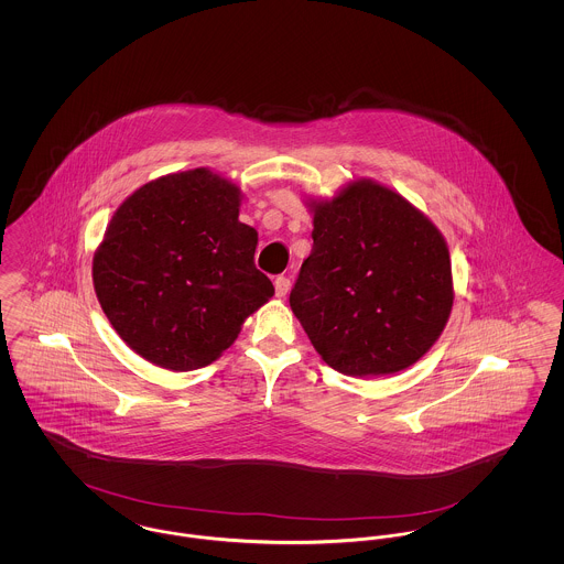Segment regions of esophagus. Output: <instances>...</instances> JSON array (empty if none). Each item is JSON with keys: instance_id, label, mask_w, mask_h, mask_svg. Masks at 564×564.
I'll list each match as a JSON object with an SVG mask.
<instances>
[{"instance_id": "1", "label": "esophagus", "mask_w": 564, "mask_h": 564, "mask_svg": "<svg viewBox=\"0 0 564 564\" xmlns=\"http://www.w3.org/2000/svg\"><path fill=\"white\" fill-rule=\"evenodd\" d=\"M290 288H292V281H290L288 276H283V274H281V276H276V279H274V292H276L279 297H285L288 292H290Z\"/></svg>"}]
</instances>
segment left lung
<instances>
[{"mask_svg":"<svg viewBox=\"0 0 564 564\" xmlns=\"http://www.w3.org/2000/svg\"><path fill=\"white\" fill-rule=\"evenodd\" d=\"M308 207L313 251L290 306L313 347L347 376L410 368L435 345L453 311V269L442 232L375 180H355Z\"/></svg>","mask_w":564,"mask_h":564,"instance_id":"left-lung-1","label":"left lung"}]
</instances>
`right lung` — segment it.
<instances>
[{"instance_id":"right-lung-1","label":"right lung","mask_w":564,"mask_h":564,"mask_svg":"<svg viewBox=\"0 0 564 564\" xmlns=\"http://www.w3.org/2000/svg\"><path fill=\"white\" fill-rule=\"evenodd\" d=\"M241 189L200 166L148 182L116 209L93 258L111 327L150 364L188 372L228 349L274 288L256 269Z\"/></svg>"}]
</instances>
